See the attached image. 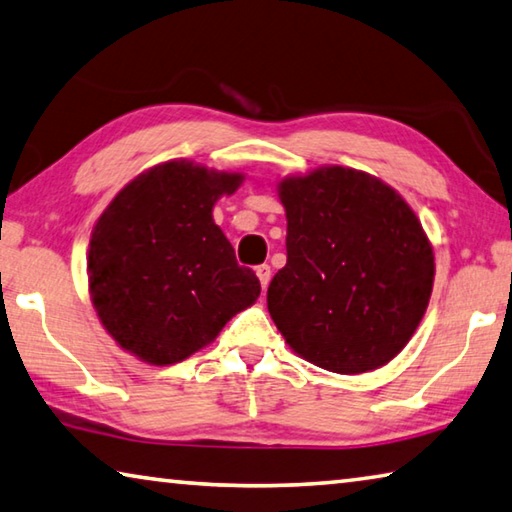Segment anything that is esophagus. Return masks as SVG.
<instances>
[{
  "instance_id": "34e87169",
  "label": "esophagus",
  "mask_w": 512,
  "mask_h": 512,
  "mask_svg": "<svg viewBox=\"0 0 512 512\" xmlns=\"http://www.w3.org/2000/svg\"><path fill=\"white\" fill-rule=\"evenodd\" d=\"M256 276H258V281H261L263 290H267V285H270V279H272L270 265H258V267H256Z\"/></svg>"
}]
</instances>
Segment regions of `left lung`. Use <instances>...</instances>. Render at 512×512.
<instances>
[{
  "label": "left lung",
  "mask_w": 512,
  "mask_h": 512,
  "mask_svg": "<svg viewBox=\"0 0 512 512\" xmlns=\"http://www.w3.org/2000/svg\"><path fill=\"white\" fill-rule=\"evenodd\" d=\"M288 263L267 310L294 353L357 375L389 364L414 337L434 288V249L396 188L346 166L283 177Z\"/></svg>",
  "instance_id": "obj_1"
}]
</instances>
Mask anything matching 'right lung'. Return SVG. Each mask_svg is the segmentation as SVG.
I'll list each match as a JSON object with an SVG mask.
<instances>
[{
  "label": "right lung",
  "instance_id": "add662e5",
  "mask_svg": "<svg viewBox=\"0 0 512 512\" xmlns=\"http://www.w3.org/2000/svg\"><path fill=\"white\" fill-rule=\"evenodd\" d=\"M245 175L191 159L143 170L107 204L87 254L89 299L116 344L152 366L209 346L256 303L261 283L236 263L213 206Z\"/></svg>",
  "mask_w": 512,
  "mask_h": 512
}]
</instances>
